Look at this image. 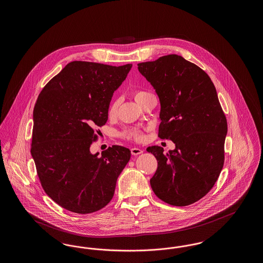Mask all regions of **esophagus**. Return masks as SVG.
<instances>
[{"label":"esophagus","instance_id":"obj_1","mask_svg":"<svg viewBox=\"0 0 263 263\" xmlns=\"http://www.w3.org/2000/svg\"><path fill=\"white\" fill-rule=\"evenodd\" d=\"M142 153H143L142 149H139V148H132V149H131V154H132L133 156H138V155H140V154H142Z\"/></svg>","mask_w":263,"mask_h":263}]
</instances>
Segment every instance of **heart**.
<instances>
[{
	"label": "heart",
	"instance_id": "obj_1",
	"mask_svg": "<svg viewBox=\"0 0 263 263\" xmlns=\"http://www.w3.org/2000/svg\"><path fill=\"white\" fill-rule=\"evenodd\" d=\"M150 92H147V91H143V90H138L135 92V99L137 101L143 99L144 97H146L147 95H149ZM117 109H118V100H113L108 107V114L109 116H114L116 112H117ZM124 136L128 139H131V140H134V141H137L140 142L144 139V134L143 132L137 129V128H133V129H129L125 131L124 133Z\"/></svg>",
	"mask_w": 263,
	"mask_h": 263
}]
</instances>
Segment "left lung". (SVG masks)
<instances>
[{
  "label": "left lung",
  "mask_w": 263,
  "mask_h": 263,
  "mask_svg": "<svg viewBox=\"0 0 263 263\" xmlns=\"http://www.w3.org/2000/svg\"><path fill=\"white\" fill-rule=\"evenodd\" d=\"M161 103L159 137L175 149L148 147L158 168L151 187L163 202L187 206L204 197L217 181L225 161L227 119L215 86L201 68L176 54L138 64Z\"/></svg>",
  "instance_id": "left-lung-1"
}]
</instances>
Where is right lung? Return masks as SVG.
Segmentation results:
<instances>
[{
	"label": "right lung",
	"instance_id": "obj_1",
	"mask_svg": "<svg viewBox=\"0 0 263 263\" xmlns=\"http://www.w3.org/2000/svg\"><path fill=\"white\" fill-rule=\"evenodd\" d=\"M131 68L73 61L38 96L30 152L42 188L66 210L89 214L112 199L131 152L113 145L99 157L89 147L98 139L96 129L107 121L113 92Z\"/></svg>",
	"mask_w": 263,
	"mask_h": 263
}]
</instances>
